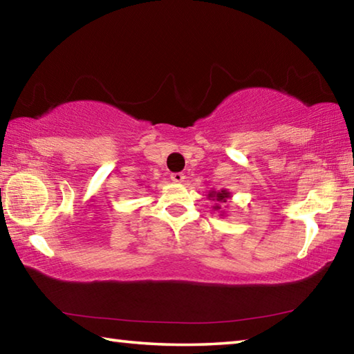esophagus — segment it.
I'll return each instance as SVG.
<instances>
[{
	"label": "esophagus",
	"mask_w": 354,
	"mask_h": 354,
	"mask_svg": "<svg viewBox=\"0 0 354 354\" xmlns=\"http://www.w3.org/2000/svg\"><path fill=\"white\" fill-rule=\"evenodd\" d=\"M184 173H181V171H178V173H171L170 175V179L173 183H183L184 181Z\"/></svg>",
	"instance_id": "1"
}]
</instances>
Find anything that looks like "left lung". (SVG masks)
<instances>
[{"label": "left lung", "instance_id": "obj_1", "mask_svg": "<svg viewBox=\"0 0 354 354\" xmlns=\"http://www.w3.org/2000/svg\"><path fill=\"white\" fill-rule=\"evenodd\" d=\"M209 196H211V198H214V200H217V201L225 203L227 196H230V194H227L226 190H221V192H218V194H209ZM217 209H218V206H217Z\"/></svg>", "mask_w": 354, "mask_h": 354}]
</instances>
